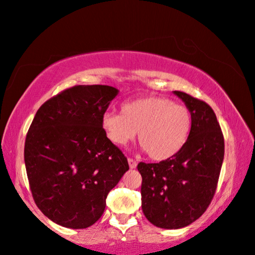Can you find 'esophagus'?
<instances>
[{
	"label": "esophagus",
	"mask_w": 255,
	"mask_h": 255,
	"mask_svg": "<svg viewBox=\"0 0 255 255\" xmlns=\"http://www.w3.org/2000/svg\"><path fill=\"white\" fill-rule=\"evenodd\" d=\"M128 164H129V168H130V169H135V168H136L137 163H136V161H135V159H133V158H128Z\"/></svg>",
	"instance_id": "esophagus-1"
}]
</instances>
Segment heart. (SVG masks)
Returning a JSON list of instances; mask_svg holds the SVG:
<instances>
[{"label": "heart", "instance_id": "heart-1", "mask_svg": "<svg viewBox=\"0 0 255 255\" xmlns=\"http://www.w3.org/2000/svg\"><path fill=\"white\" fill-rule=\"evenodd\" d=\"M101 128L108 140L125 145L138 142L155 161H164L178 154L184 147L192 128L189 108L161 97H147L122 104L121 114L106 112Z\"/></svg>", "mask_w": 255, "mask_h": 255}]
</instances>
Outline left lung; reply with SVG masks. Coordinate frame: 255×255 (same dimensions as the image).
I'll list each match as a JSON object with an SVG mask.
<instances>
[{
	"label": "left lung",
	"mask_w": 255,
	"mask_h": 255,
	"mask_svg": "<svg viewBox=\"0 0 255 255\" xmlns=\"http://www.w3.org/2000/svg\"><path fill=\"white\" fill-rule=\"evenodd\" d=\"M192 115L182 150L159 163H138L142 211L152 225L182 229L206 211L224 161V137L215 112L204 101L174 91Z\"/></svg>",
	"instance_id": "obj_1"
}]
</instances>
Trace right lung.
<instances>
[{
  "mask_svg": "<svg viewBox=\"0 0 255 255\" xmlns=\"http://www.w3.org/2000/svg\"><path fill=\"white\" fill-rule=\"evenodd\" d=\"M119 94L107 85H79L44 103L24 145L32 197L53 223L86 229L103 216L108 192L128 171L101 118Z\"/></svg>",
  "mask_w": 255,
  "mask_h": 255,
  "instance_id": "obj_1",
  "label": "right lung"
}]
</instances>
